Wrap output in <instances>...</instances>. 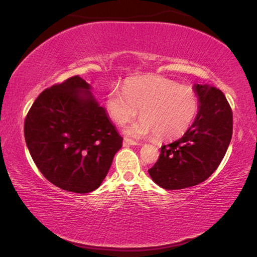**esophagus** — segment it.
Segmentation results:
<instances>
[{
    "label": "esophagus",
    "instance_id": "esophagus-1",
    "mask_svg": "<svg viewBox=\"0 0 257 257\" xmlns=\"http://www.w3.org/2000/svg\"><path fill=\"white\" fill-rule=\"evenodd\" d=\"M134 145H138V143H136L135 141H132V139H129V138L123 139V146H134Z\"/></svg>",
    "mask_w": 257,
    "mask_h": 257
}]
</instances>
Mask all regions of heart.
<instances>
[{
    "label": "heart",
    "mask_w": 257,
    "mask_h": 257,
    "mask_svg": "<svg viewBox=\"0 0 257 257\" xmlns=\"http://www.w3.org/2000/svg\"><path fill=\"white\" fill-rule=\"evenodd\" d=\"M108 114L119 125L142 119L127 133L135 138L155 136L159 141L180 137L193 124L199 108L197 93L189 86L158 76L129 79L124 89L118 87L107 93Z\"/></svg>",
    "instance_id": "1"
}]
</instances>
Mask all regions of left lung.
I'll return each mask as SVG.
<instances>
[{
  "label": "left lung",
  "mask_w": 257,
  "mask_h": 257,
  "mask_svg": "<svg viewBox=\"0 0 257 257\" xmlns=\"http://www.w3.org/2000/svg\"><path fill=\"white\" fill-rule=\"evenodd\" d=\"M199 108L184 136L161 147L149 173L160 187L177 190L206 180L224 158L232 137V110L220 89L196 85Z\"/></svg>",
  "instance_id": "1"
}]
</instances>
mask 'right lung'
Wrapping results in <instances>:
<instances>
[{"instance_id": "1", "label": "right lung", "mask_w": 257, "mask_h": 257, "mask_svg": "<svg viewBox=\"0 0 257 257\" xmlns=\"http://www.w3.org/2000/svg\"><path fill=\"white\" fill-rule=\"evenodd\" d=\"M79 76L38 95L26 115V144L38 170L54 186L86 194L106 177L122 137Z\"/></svg>"}]
</instances>
